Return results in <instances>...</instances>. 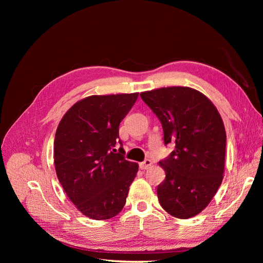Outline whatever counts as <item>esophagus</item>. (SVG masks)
I'll list each match as a JSON object with an SVG mask.
<instances>
[{"mask_svg": "<svg viewBox=\"0 0 263 263\" xmlns=\"http://www.w3.org/2000/svg\"><path fill=\"white\" fill-rule=\"evenodd\" d=\"M139 166H140L141 170H148L150 166H152V160L150 159H144L142 163L139 164Z\"/></svg>", "mask_w": 263, "mask_h": 263, "instance_id": "34e87169", "label": "esophagus"}]
</instances>
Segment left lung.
I'll use <instances>...</instances> for the list:
<instances>
[{"label": "left lung", "mask_w": 263, "mask_h": 263, "mask_svg": "<svg viewBox=\"0 0 263 263\" xmlns=\"http://www.w3.org/2000/svg\"><path fill=\"white\" fill-rule=\"evenodd\" d=\"M140 96L161 123L165 146L174 150L159 161L166 177L157 187L160 205L180 219L200 214L222 181L226 132L217 108L189 87H167Z\"/></svg>", "instance_id": "obj_1"}]
</instances>
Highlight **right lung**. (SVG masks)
Wrapping results in <instances>:
<instances>
[{
	"label": "right lung",
	"mask_w": 263,
	"mask_h": 263,
	"mask_svg": "<svg viewBox=\"0 0 263 263\" xmlns=\"http://www.w3.org/2000/svg\"><path fill=\"white\" fill-rule=\"evenodd\" d=\"M138 96L135 92L82 99L66 111L55 133L59 181L78 210L91 219L119 214L137 175L138 164L124 158L119 126Z\"/></svg>",
	"instance_id": "obj_1"
}]
</instances>
